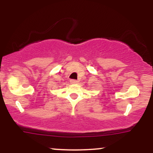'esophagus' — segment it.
<instances>
[{"instance_id":"esophagus-1","label":"esophagus","mask_w":153,"mask_h":153,"mask_svg":"<svg viewBox=\"0 0 153 153\" xmlns=\"http://www.w3.org/2000/svg\"><path fill=\"white\" fill-rule=\"evenodd\" d=\"M70 82H71V83H72V84H75V83H78V80H70Z\"/></svg>"}]
</instances>
